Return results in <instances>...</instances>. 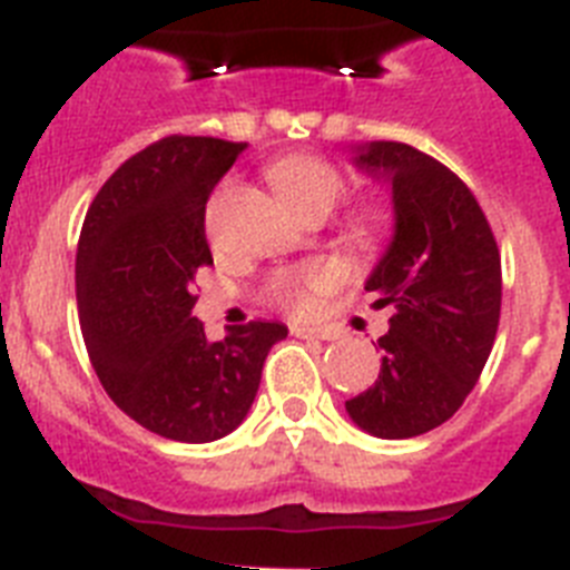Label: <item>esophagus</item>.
Instances as JSON below:
<instances>
[{"instance_id":"1","label":"esophagus","mask_w":570,"mask_h":570,"mask_svg":"<svg viewBox=\"0 0 570 570\" xmlns=\"http://www.w3.org/2000/svg\"><path fill=\"white\" fill-rule=\"evenodd\" d=\"M291 334L299 340H328L323 328H308V325H291Z\"/></svg>"}]
</instances>
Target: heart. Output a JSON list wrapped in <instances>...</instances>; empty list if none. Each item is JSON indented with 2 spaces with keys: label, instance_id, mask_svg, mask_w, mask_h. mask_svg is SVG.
<instances>
[{
  "label": "heart",
  "instance_id": "obj_1",
  "mask_svg": "<svg viewBox=\"0 0 570 570\" xmlns=\"http://www.w3.org/2000/svg\"><path fill=\"white\" fill-rule=\"evenodd\" d=\"M271 181H274L276 193L291 210L299 216V213L311 210V207H323V210H332L334 204L345 196V178L337 167H332L328 160L314 158V155H291V158L279 160L271 167ZM354 233L360 238H372L377 233V216L366 213L354 222ZM337 276L332 265H314L308 267L303 276L285 282L282 285V299L291 305V308L303 311L308 308L311 296L317 291L328 288Z\"/></svg>",
  "mask_w": 570,
  "mask_h": 570
}]
</instances>
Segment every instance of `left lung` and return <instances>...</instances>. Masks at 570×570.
<instances>
[{
	"label": "left lung",
	"mask_w": 570,
	"mask_h": 570,
	"mask_svg": "<svg viewBox=\"0 0 570 570\" xmlns=\"http://www.w3.org/2000/svg\"><path fill=\"white\" fill-rule=\"evenodd\" d=\"M352 164L392 189L395 227L366 291L392 305L377 381L345 401L374 438H415L450 421L479 381L499 332L502 259L459 175L397 140L352 149Z\"/></svg>",
	"instance_id": "obj_1"
}]
</instances>
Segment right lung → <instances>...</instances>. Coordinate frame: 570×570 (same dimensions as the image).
I'll list each match as a JSON object with an SVG mask.
<instances>
[{"label":"right lung","mask_w":570,"mask_h":570,"mask_svg":"<svg viewBox=\"0 0 570 570\" xmlns=\"http://www.w3.org/2000/svg\"><path fill=\"white\" fill-rule=\"evenodd\" d=\"M245 144L173 135L120 164L77 245V311L97 377L126 415L184 444L230 435L250 412L271 345L288 325L227 328L193 317L196 271L213 265L204 210Z\"/></svg>","instance_id":"obj_1"}]
</instances>
